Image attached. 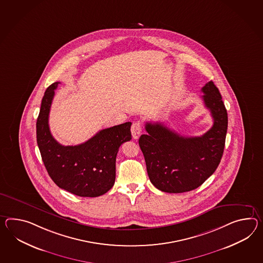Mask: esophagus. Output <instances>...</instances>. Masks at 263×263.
<instances>
[{
    "label": "esophagus",
    "mask_w": 263,
    "mask_h": 263,
    "mask_svg": "<svg viewBox=\"0 0 263 263\" xmlns=\"http://www.w3.org/2000/svg\"><path fill=\"white\" fill-rule=\"evenodd\" d=\"M141 129H142V127H141V122H133V124L131 126V133H132L134 140H138L140 138L141 134Z\"/></svg>",
    "instance_id": "obj_1"
}]
</instances>
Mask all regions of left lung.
<instances>
[{
  "label": "left lung",
  "instance_id": "obj_1",
  "mask_svg": "<svg viewBox=\"0 0 263 263\" xmlns=\"http://www.w3.org/2000/svg\"><path fill=\"white\" fill-rule=\"evenodd\" d=\"M214 124L200 137H184L160 122H146L147 134L139 144L148 177L162 192H188L198 188L216 171L224 150L228 116L218 87L209 82L201 88Z\"/></svg>",
  "mask_w": 263,
  "mask_h": 263
}]
</instances>
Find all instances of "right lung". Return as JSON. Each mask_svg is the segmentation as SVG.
<instances>
[{"instance_id": "1", "label": "right lung", "mask_w": 263, "mask_h": 263, "mask_svg": "<svg viewBox=\"0 0 263 263\" xmlns=\"http://www.w3.org/2000/svg\"><path fill=\"white\" fill-rule=\"evenodd\" d=\"M59 82L47 87L42 100L36 128L37 143L47 173L57 185L79 197L95 198L115 183L116 157L123 142L132 139L131 122L98 132L88 141L64 146L49 129L48 117Z\"/></svg>"}]
</instances>
